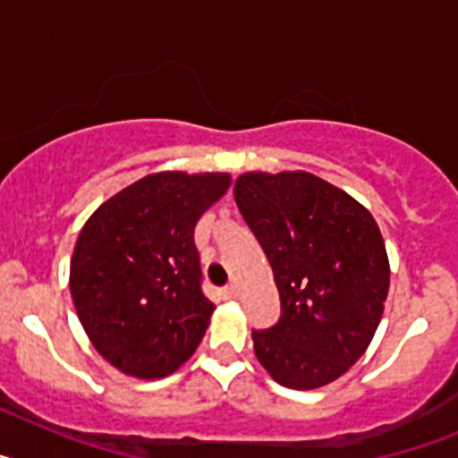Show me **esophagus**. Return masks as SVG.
Instances as JSON below:
<instances>
[{
    "instance_id": "1",
    "label": "esophagus",
    "mask_w": 458,
    "mask_h": 458,
    "mask_svg": "<svg viewBox=\"0 0 458 458\" xmlns=\"http://www.w3.org/2000/svg\"><path fill=\"white\" fill-rule=\"evenodd\" d=\"M220 295L225 298V301H233V298L238 295V289H236V286H226V289L220 291Z\"/></svg>"
}]
</instances>
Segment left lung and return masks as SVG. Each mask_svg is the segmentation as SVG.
<instances>
[{
	"instance_id": "1",
	"label": "left lung",
	"mask_w": 458,
	"mask_h": 458,
	"mask_svg": "<svg viewBox=\"0 0 458 458\" xmlns=\"http://www.w3.org/2000/svg\"><path fill=\"white\" fill-rule=\"evenodd\" d=\"M233 199L275 275L282 317L252 330L279 386L317 390L365 353L386 310L390 261L374 216L310 172H248Z\"/></svg>"
}]
</instances>
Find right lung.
<instances>
[{
    "label": "right lung",
    "mask_w": 458,
    "mask_h": 458,
    "mask_svg": "<svg viewBox=\"0 0 458 458\" xmlns=\"http://www.w3.org/2000/svg\"><path fill=\"white\" fill-rule=\"evenodd\" d=\"M229 174L157 172L109 197L80 232L71 295L109 365L153 380L197 351L216 305L201 293L194 226Z\"/></svg>",
    "instance_id": "right-lung-1"
}]
</instances>
